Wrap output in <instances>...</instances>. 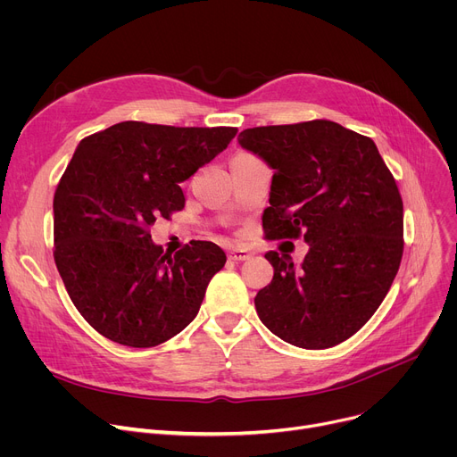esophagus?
<instances>
[{
  "instance_id": "obj_1",
  "label": "esophagus",
  "mask_w": 457,
  "mask_h": 457,
  "mask_svg": "<svg viewBox=\"0 0 457 457\" xmlns=\"http://www.w3.org/2000/svg\"><path fill=\"white\" fill-rule=\"evenodd\" d=\"M250 257H252V255H250L246 250H243V248H233V250H229V253H228V259L233 261V262L248 261Z\"/></svg>"
}]
</instances>
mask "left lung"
I'll return each instance as SVG.
<instances>
[{"instance_id": "8db88e82", "label": "left lung", "mask_w": 457, "mask_h": 457, "mask_svg": "<svg viewBox=\"0 0 457 457\" xmlns=\"http://www.w3.org/2000/svg\"><path fill=\"white\" fill-rule=\"evenodd\" d=\"M238 144L272 170L269 238L309 245L300 265L267 252L272 281L255 296L285 343L322 350L361 328L389 293L403 252V205L372 138L329 120L252 128Z\"/></svg>"}]
</instances>
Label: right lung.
<instances>
[{
    "instance_id": "right-lung-1",
    "label": "right lung",
    "mask_w": 457,
    "mask_h": 457,
    "mask_svg": "<svg viewBox=\"0 0 457 457\" xmlns=\"http://www.w3.org/2000/svg\"><path fill=\"white\" fill-rule=\"evenodd\" d=\"M235 128L120 122L83 138L54 198L55 265L104 337L150 348L198 315L226 253L207 241L164 252L150 226L185 205L179 183L228 148Z\"/></svg>"
}]
</instances>
